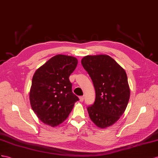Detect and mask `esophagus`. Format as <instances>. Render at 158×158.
Instances as JSON below:
<instances>
[{
	"mask_svg": "<svg viewBox=\"0 0 158 158\" xmlns=\"http://www.w3.org/2000/svg\"><path fill=\"white\" fill-rule=\"evenodd\" d=\"M79 101L81 102H83L84 101V97L83 96H81L79 97Z\"/></svg>",
	"mask_w": 158,
	"mask_h": 158,
	"instance_id": "1",
	"label": "esophagus"
}]
</instances>
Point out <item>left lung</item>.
<instances>
[{"instance_id":"8db88e82","label":"left lung","mask_w":158,"mask_h":158,"mask_svg":"<svg viewBox=\"0 0 158 158\" xmlns=\"http://www.w3.org/2000/svg\"><path fill=\"white\" fill-rule=\"evenodd\" d=\"M81 64L95 90V102L87 107L89 118L99 127H110L123 115L128 104L130 90L126 73L106 55L84 56Z\"/></svg>"}]
</instances>
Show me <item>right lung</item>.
<instances>
[{"mask_svg": "<svg viewBox=\"0 0 158 158\" xmlns=\"http://www.w3.org/2000/svg\"><path fill=\"white\" fill-rule=\"evenodd\" d=\"M77 64L75 57L57 55L35 73L30 102L35 114L44 123L55 127L63 123L79 100L72 92L69 79Z\"/></svg>", "mask_w": 158, "mask_h": 158, "instance_id": "1", "label": "right lung"}]
</instances>
